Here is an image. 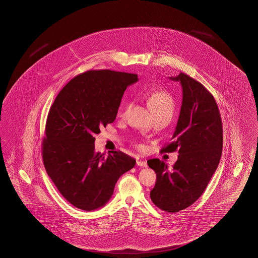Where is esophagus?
I'll return each instance as SVG.
<instances>
[{
    "label": "esophagus",
    "mask_w": 258,
    "mask_h": 258,
    "mask_svg": "<svg viewBox=\"0 0 258 258\" xmlns=\"http://www.w3.org/2000/svg\"><path fill=\"white\" fill-rule=\"evenodd\" d=\"M136 164H137V166H140V167H144V168H145V167H147V163H146V161H145V160H137V162H136Z\"/></svg>",
    "instance_id": "34e87169"
}]
</instances>
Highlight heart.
Here are the masks:
<instances>
[{
	"instance_id": "1",
	"label": "heart",
	"mask_w": 258,
	"mask_h": 258,
	"mask_svg": "<svg viewBox=\"0 0 258 258\" xmlns=\"http://www.w3.org/2000/svg\"><path fill=\"white\" fill-rule=\"evenodd\" d=\"M148 105L151 109L152 113L154 114H158V113H165L171 116L172 111L174 108V101L171 97V95L164 90V89H158L154 92H152L151 95L148 98ZM131 103H126L123 111L120 113L121 116L126 115V111L130 109Z\"/></svg>"
}]
</instances>
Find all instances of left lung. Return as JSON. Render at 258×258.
Segmentation results:
<instances>
[{
    "label": "left lung",
    "mask_w": 258,
    "mask_h": 258,
    "mask_svg": "<svg viewBox=\"0 0 258 258\" xmlns=\"http://www.w3.org/2000/svg\"><path fill=\"white\" fill-rule=\"evenodd\" d=\"M170 79L182 86V106L172 142L160 152L177 150L179 156L171 170L158 158L147 164L157 174L152 201L177 213L198 201L214 175L222 155L223 127L214 96L202 84L182 73Z\"/></svg>",
    "instance_id": "obj_1"
}]
</instances>
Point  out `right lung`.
<instances>
[{"label":"right lung","mask_w":258,"mask_h":258,"mask_svg":"<svg viewBox=\"0 0 258 258\" xmlns=\"http://www.w3.org/2000/svg\"><path fill=\"white\" fill-rule=\"evenodd\" d=\"M137 75L111 70L88 71L57 94L45 124L44 168L59 193L87 212L103 207L120 176L136 160L120 151L107 157L95 151V134L113 123L126 88Z\"/></svg>","instance_id":"obj_1"}]
</instances>
